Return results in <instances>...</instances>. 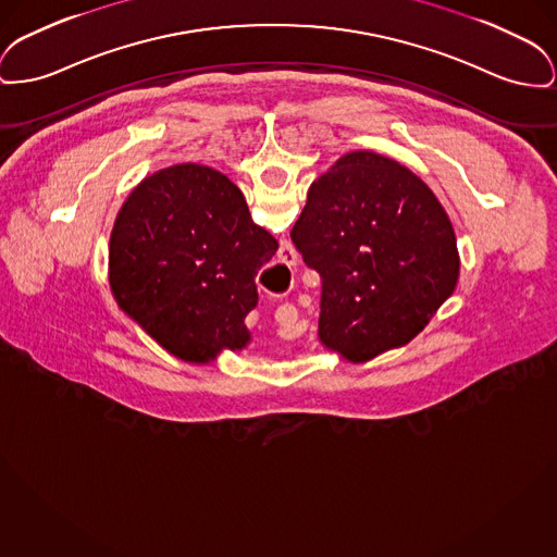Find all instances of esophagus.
Wrapping results in <instances>:
<instances>
[{
    "label": "esophagus",
    "mask_w": 557,
    "mask_h": 557,
    "mask_svg": "<svg viewBox=\"0 0 557 557\" xmlns=\"http://www.w3.org/2000/svg\"><path fill=\"white\" fill-rule=\"evenodd\" d=\"M296 259H298V255H296L295 246L290 242H282V246H280V264H286L290 269V267H295Z\"/></svg>",
    "instance_id": "esophagus-1"
}]
</instances>
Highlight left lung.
Wrapping results in <instances>:
<instances>
[{"label": "left lung", "instance_id": "1", "mask_svg": "<svg viewBox=\"0 0 557 557\" xmlns=\"http://www.w3.org/2000/svg\"><path fill=\"white\" fill-rule=\"evenodd\" d=\"M290 237L322 277L318 338L351 363L408 345L457 288L444 206L374 151L345 153L311 183Z\"/></svg>", "mask_w": 557, "mask_h": 557}]
</instances>
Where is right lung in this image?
<instances>
[{
	"label": "right lung",
	"mask_w": 557,
	"mask_h": 557,
	"mask_svg": "<svg viewBox=\"0 0 557 557\" xmlns=\"http://www.w3.org/2000/svg\"><path fill=\"white\" fill-rule=\"evenodd\" d=\"M277 239L252 223L244 194L210 165L176 164L140 181L109 237L120 309L160 347L210 363L250 343L257 273Z\"/></svg>",
	"instance_id": "right-lung-1"
}]
</instances>
